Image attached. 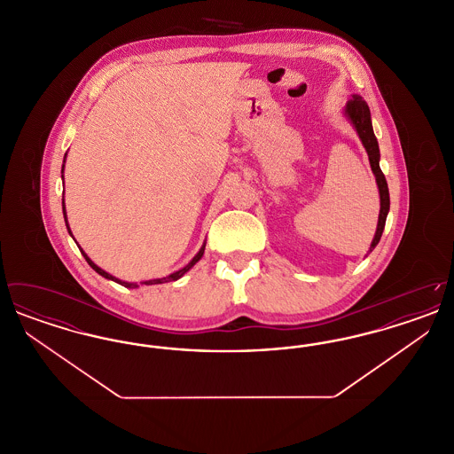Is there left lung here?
Instances as JSON below:
<instances>
[{
  "label": "left lung",
  "mask_w": 454,
  "mask_h": 454,
  "mask_svg": "<svg viewBox=\"0 0 454 454\" xmlns=\"http://www.w3.org/2000/svg\"><path fill=\"white\" fill-rule=\"evenodd\" d=\"M347 117L350 119V122L354 124V128L357 130L364 148H366L367 156H369V163H371V170L376 176V184L380 189V199H381V209H380V219H378V228H376V235L372 238V243L369 247V252L374 250V247L380 243L383 230H385V223L389 211V192L387 178L380 168V148H378V141L376 136L372 132V124H371V112L367 107L366 102L363 100V97L354 95L346 107Z\"/></svg>",
  "instance_id": "left-lung-1"
}]
</instances>
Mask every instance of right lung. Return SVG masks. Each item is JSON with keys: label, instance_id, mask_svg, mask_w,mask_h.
Instances as JSON below:
<instances>
[{"label": "right lung", "instance_id": "right-lung-1", "mask_svg": "<svg viewBox=\"0 0 454 454\" xmlns=\"http://www.w3.org/2000/svg\"><path fill=\"white\" fill-rule=\"evenodd\" d=\"M63 168H65V165H63ZM63 206H65V200H63ZM63 213H65L66 221L65 207H63ZM66 223H67V221H66ZM66 226H67V224H66ZM67 231H69V226H67ZM69 235H71V231H69ZM71 237H73V235H71ZM204 247H206V245H204ZM204 247H202V248L199 250V254L195 255L194 259L191 260V263H189V265H185L184 269H180L178 272H173L172 276H168V278H161V279H154V281H146L143 282V284H148V286H150V284H163V282H172L176 281V279H180V278H182V276H184V274H185V272H187L189 269H192V267H194L195 262H199V260H200V257H202V254H204ZM78 248H80V247H78ZM80 250H82V248H80ZM82 254H83V257H85V260H87L88 265H90V267H91V269H93L95 272H98V274H100L102 278H106V279H112V281L119 282V284H122L124 287H137V284H132V282H124L119 281V279H115L114 276H110V274H107L106 270H102V269H100L98 265H95V263H93L91 260L88 259L87 254H85L83 250H82Z\"/></svg>", "mask_w": 454, "mask_h": 454}]
</instances>
